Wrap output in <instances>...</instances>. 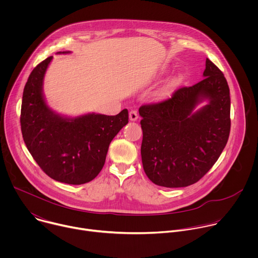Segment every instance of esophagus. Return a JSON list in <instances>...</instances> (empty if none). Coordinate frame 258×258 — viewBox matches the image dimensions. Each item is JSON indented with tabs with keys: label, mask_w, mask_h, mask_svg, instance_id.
Instances as JSON below:
<instances>
[{
	"label": "esophagus",
	"mask_w": 258,
	"mask_h": 258,
	"mask_svg": "<svg viewBox=\"0 0 258 258\" xmlns=\"http://www.w3.org/2000/svg\"><path fill=\"white\" fill-rule=\"evenodd\" d=\"M138 118H139V115L136 110H132V111H130V119L132 121H136Z\"/></svg>",
	"instance_id": "1"
}]
</instances>
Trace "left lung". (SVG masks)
Returning <instances> with one entry per match:
<instances>
[{
  "label": "left lung",
  "mask_w": 258,
  "mask_h": 258,
  "mask_svg": "<svg viewBox=\"0 0 258 258\" xmlns=\"http://www.w3.org/2000/svg\"><path fill=\"white\" fill-rule=\"evenodd\" d=\"M204 79L170 98L139 109L146 175L155 185L188 187L216 162L231 130L230 89L223 72L206 59ZM208 104L199 109L202 101Z\"/></svg>",
  "instance_id": "8db88e82"
}]
</instances>
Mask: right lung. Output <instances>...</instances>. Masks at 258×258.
<instances>
[{"label": "right lung", "mask_w": 258, "mask_h": 258, "mask_svg": "<svg viewBox=\"0 0 258 258\" xmlns=\"http://www.w3.org/2000/svg\"><path fill=\"white\" fill-rule=\"evenodd\" d=\"M52 59L48 57L36 66L25 84L20 116L22 137L46 174L60 182L83 185L103 168L110 143L128 122V111L123 109L112 116L93 112L77 117L55 112L43 91Z\"/></svg>", "instance_id": "1"}]
</instances>
